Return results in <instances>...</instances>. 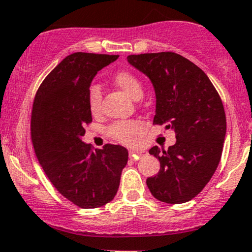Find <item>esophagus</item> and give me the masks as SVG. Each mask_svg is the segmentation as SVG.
<instances>
[{
  "instance_id": "1",
  "label": "esophagus",
  "mask_w": 252,
  "mask_h": 252,
  "mask_svg": "<svg viewBox=\"0 0 252 252\" xmlns=\"http://www.w3.org/2000/svg\"><path fill=\"white\" fill-rule=\"evenodd\" d=\"M146 155H147V152L145 150H131L129 151V157L133 159H139Z\"/></svg>"
}]
</instances>
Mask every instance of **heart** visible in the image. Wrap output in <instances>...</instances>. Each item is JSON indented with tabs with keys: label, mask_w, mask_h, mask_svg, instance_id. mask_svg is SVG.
<instances>
[{
	"label": "heart",
	"mask_w": 252,
	"mask_h": 252,
	"mask_svg": "<svg viewBox=\"0 0 252 252\" xmlns=\"http://www.w3.org/2000/svg\"><path fill=\"white\" fill-rule=\"evenodd\" d=\"M114 82L118 87H120L132 99L139 100L144 94V87L141 81L134 74L127 70H121L114 76ZM88 108L93 114H96L100 111V102H101V92L99 86H91L87 94ZM144 129V124L138 120H125L117 121L113 125L109 126L108 133L114 140L123 144H131L135 135Z\"/></svg>",
	"instance_id": "heart-1"
}]
</instances>
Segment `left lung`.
<instances>
[{
  "mask_svg": "<svg viewBox=\"0 0 252 252\" xmlns=\"http://www.w3.org/2000/svg\"><path fill=\"white\" fill-rule=\"evenodd\" d=\"M127 61L155 87L153 124L172 128L177 139L167 151L150 150L160 170L147 178V188L160 202H189L205 188L220 161L226 118L220 94L199 67L177 53L128 55Z\"/></svg>",
  "mask_w": 252,
  "mask_h": 252,
  "instance_id": "1",
  "label": "left lung"
}]
</instances>
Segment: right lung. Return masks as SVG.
<instances>
[{
    "label": "right lung",
    "mask_w": 252,
    "mask_h": 252,
    "mask_svg": "<svg viewBox=\"0 0 252 252\" xmlns=\"http://www.w3.org/2000/svg\"><path fill=\"white\" fill-rule=\"evenodd\" d=\"M119 55L74 53L64 58L40 85L32 111L35 155L54 188L82 209L113 199L128 151L106 144L95 150L81 140L92 121L87 94L96 73Z\"/></svg>",
    "instance_id": "1"
}]
</instances>
